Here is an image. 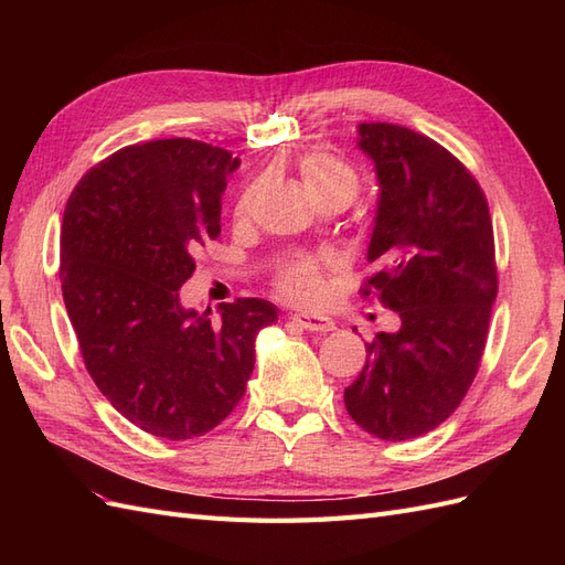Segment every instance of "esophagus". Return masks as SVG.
<instances>
[{
  "instance_id": "1",
  "label": "esophagus",
  "mask_w": 565,
  "mask_h": 565,
  "mask_svg": "<svg viewBox=\"0 0 565 565\" xmlns=\"http://www.w3.org/2000/svg\"><path fill=\"white\" fill-rule=\"evenodd\" d=\"M299 328L309 330V332H332L337 324L328 316H318V313H295L292 316Z\"/></svg>"
}]
</instances>
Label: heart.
Instances as JSON below:
<instances>
[{
  "mask_svg": "<svg viewBox=\"0 0 565 565\" xmlns=\"http://www.w3.org/2000/svg\"><path fill=\"white\" fill-rule=\"evenodd\" d=\"M299 179L303 191L309 193L313 202L332 198L351 202L358 195V188H361L355 169L344 160L328 156V152H309L299 162ZM252 198L254 188H249L241 202H237V214H245L249 210ZM278 289L292 301L318 303L324 295L322 264L316 259H301L289 264L278 276Z\"/></svg>",
  "mask_w": 565,
  "mask_h": 565,
  "instance_id": "b5f03b06",
  "label": "heart"
}]
</instances>
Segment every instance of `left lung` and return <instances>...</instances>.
I'll list each match as a JSON object with an SVG mask.
<instances>
[{
    "label": "left lung",
    "instance_id": "8db88e82",
    "mask_svg": "<svg viewBox=\"0 0 565 565\" xmlns=\"http://www.w3.org/2000/svg\"><path fill=\"white\" fill-rule=\"evenodd\" d=\"M380 198L365 282L401 316L367 344L347 386L351 419L382 440H409L446 422L471 386L498 297L494 241L481 185L434 139L388 122L358 125Z\"/></svg>",
    "mask_w": 565,
    "mask_h": 565
}]
</instances>
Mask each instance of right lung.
Segmentation results:
<instances>
[{"instance_id": "obj_1", "label": "right lung", "mask_w": 565, "mask_h": 565, "mask_svg": "<svg viewBox=\"0 0 565 565\" xmlns=\"http://www.w3.org/2000/svg\"><path fill=\"white\" fill-rule=\"evenodd\" d=\"M241 167L193 139L127 146L89 169L65 204L61 287L98 391L146 434L185 440L241 403L254 344L278 309L264 299L183 309L193 254L221 233V195Z\"/></svg>"}]
</instances>
